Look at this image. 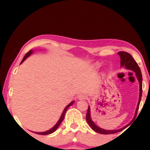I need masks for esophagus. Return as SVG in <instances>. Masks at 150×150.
Instances as JSON below:
<instances>
[{
  "mask_svg": "<svg viewBox=\"0 0 150 150\" xmlns=\"http://www.w3.org/2000/svg\"><path fill=\"white\" fill-rule=\"evenodd\" d=\"M77 98H78L79 100H82V99H85L86 95L85 94H80L78 96H77Z\"/></svg>",
  "mask_w": 150,
  "mask_h": 150,
  "instance_id": "1",
  "label": "esophagus"
}]
</instances>
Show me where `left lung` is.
<instances>
[{
  "label": "left lung",
  "instance_id": "1",
  "mask_svg": "<svg viewBox=\"0 0 150 150\" xmlns=\"http://www.w3.org/2000/svg\"><path fill=\"white\" fill-rule=\"evenodd\" d=\"M118 54L120 56V67H125L126 69L132 70L135 73L136 77H137V80L139 81V83H140V96H139V100H138V104H137V108H136L135 110V116H134L133 119L130 123H128V125H125L123 128L118 129V130H104V129H102L99 127H98L97 125H95V123L92 121V118H91L90 116V108L89 106L88 107V109H87V115H86V120H87V123L89 125V126L92 128L93 130H94L95 132H98V133L104 134V135H108V134H113L116 133V132H118L121 131L122 130L125 128V127L128 126V125H130V123L133 121L134 119L135 118L136 115H137V111H138L139 108V105H140V101H141V97H142V73H141V70L140 67L138 66L137 63H136V61L134 60V58L132 57L130 53L125 52V51H120V52L118 53Z\"/></svg>",
  "mask_w": 150,
  "mask_h": 150
}]
</instances>
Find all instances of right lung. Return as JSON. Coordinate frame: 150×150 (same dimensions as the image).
Wrapping results in <instances>:
<instances>
[{
	"label": "right lung",
	"instance_id": "right-lung-1",
	"mask_svg": "<svg viewBox=\"0 0 150 150\" xmlns=\"http://www.w3.org/2000/svg\"><path fill=\"white\" fill-rule=\"evenodd\" d=\"M32 53H33V51H32V50H30V51H29L28 53H26L25 56H24L23 59H22V61H21V63H20V64L23 63V62L25 61L26 59H27V58L29 57V56H30V55L32 54ZM73 103H74V101H72V102H70V104H68V106H67L66 107H65V108H64V110H63V113H62V114H61V118H60V119L58 120V121L57 122V123H56V124L54 126H53L52 128H51V129H50V130H47V131H45V132H36V133H37V134H39V135H49V134H51V133H52V132L56 131V129H57V128H58V126H59L60 124H61V123H62V121H63V119H64V116H65V112H66V111H67V110H68V108H69L70 106H72V105H73Z\"/></svg>",
	"mask_w": 150,
	"mask_h": 150
}]
</instances>
